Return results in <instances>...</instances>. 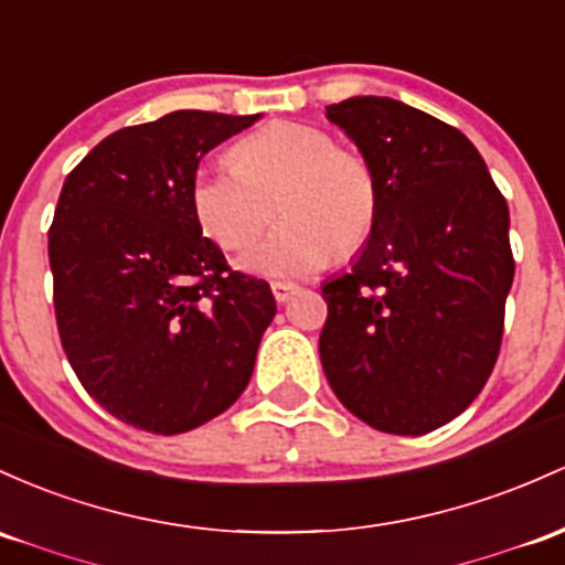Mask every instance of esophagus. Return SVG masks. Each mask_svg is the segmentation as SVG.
Here are the masks:
<instances>
[{"instance_id": "obj_1", "label": "esophagus", "mask_w": 565, "mask_h": 565, "mask_svg": "<svg viewBox=\"0 0 565 565\" xmlns=\"http://www.w3.org/2000/svg\"><path fill=\"white\" fill-rule=\"evenodd\" d=\"M270 292H273V297H276V302H287L289 297L297 292V287H295V284H287V281H273Z\"/></svg>"}]
</instances>
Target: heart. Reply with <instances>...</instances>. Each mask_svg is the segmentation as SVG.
<instances>
[{
    "label": "heart",
    "instance_id": "b5f03b06",
    "mask_svg": "<svg viewBox=\"0 0 565 565\" xmlns=\"http://www.w3.org/2000/svg\"><path fill=\"white\" fill-rule=\"evenodd\" d=\"M231 169H203L190 182L198 231L222 252H244L263 235L270 206L278 227L241 259L263 278L295 281L327 268L332 254L359 252L375 231L381 190L370 160L306 122H270L231 147Z\"/></svg>",
    "mask_w": 565,
    "mask_h": 565
}]
</instances>
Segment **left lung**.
<instances>
[{
    "mask_svg": "<svg viewBox=\"0 0 565 565\" xmlns=\"http://www.w3.org/2000/svg\"><path fill=\"white\" fill-rule=\"evenodd\" d=\"M370 160L381 206L351 270L321 287L334 396L386 434H426L493 373L514 278L510 209L458 128L386 96L327 107Z\"/></svg>",
    "mask_w": 565,
    "mask_h": 565,
    "instance_id": "obj_1",
    "label": "left lung"
}]
</instances>
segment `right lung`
<instances>
[{
    "label": "right lung",
    "instance_id": "obj_1",
    "mask_svg": "<svg viewBox=\"0 0 565 565\" xmlns=\"http://www.w3.org/2000/svg\"><path fill=\"white\" fill-rule=\"evenodd\" d=\"M257 117L179 109L120 128L58 195L47 254L61 345L85 392L136 429L169 437L225 413L276 316L268 281L231 270L190 209L203 154Z\"/></svg>",
    "mask_w": 565,
    "mask_h": 565
}]
</instances>
